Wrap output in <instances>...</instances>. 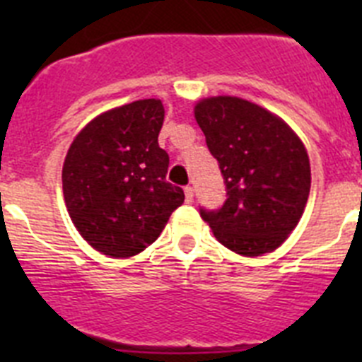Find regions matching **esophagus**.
Returning <instances> with one entry per match:
<instances>
[{
  "instance_id": "1",
  "label": "esophagus",
  "mask_w": 362,
  "mask_h": 362,
  "mask_svg": "<svg viewBox=\"0 0 362 362\" xmlns=\"http://www.w3.org/2000/svg\"><path fill=\"white\" fill-rule=\"evenodd\" d=\"M185 197H187L188 203H192V199H194V188L185 187Z\"/></svg>"
}]
</instances>
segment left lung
Listing matches in <instances>:
<instances>
[{
	"label": "left lung",
	"instance_id": "8db88e82",
	"mask_svg": "<svg viewBox=\"0 0 362 362\" xmlns=\"http://www.w3.org/2000/svg\"><path fill=\"white\" fill-rule=\"evenodd\" d=\"M196 119L226 187L223 206H201V217L235 254L255 257L276 250L308 201L312 175L305 145L284 121L239 98L203 99Z\"/></svg>",
	"mask_w": 362,
	"mask_h": 362
}]
</instances>
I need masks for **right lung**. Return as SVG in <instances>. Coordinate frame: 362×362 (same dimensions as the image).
I'll return each instance as SVG.
<instances>
[{"mask_svg":"<svg viewBox=\"0 0 362 362\" xmlns=\"http://www.w3.org/2000/svg\"><path fill=\"white\" fill-rule=\"evenodd\" d=\"M163 119L159 99L134 101L95 117L70 145L66 209L85 241L105 255L143 252L183 204V188L166 181L170 159L158 143Z\"/></svg>","mask_w":362,"mask_h":362,"instance_id":"obj_1","label":"right lung"}]
</instances>
